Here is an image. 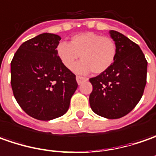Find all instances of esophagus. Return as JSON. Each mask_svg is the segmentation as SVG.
<instances>
[{"label":"esophagus","instance_id":"34e87169","mask_svg":"<svg viewBox=\"0 0 156 156\" xmlns=\"http://www.w3.org/2000/svg\"><path fill=\"white\" fill-rule=\"evenodd\" d=\"M76 79H77V82H78V84H80V83H82V82H83V81H86V80H87V78H83V77H79V76H78V77L76 78Z\"/></svg>","mask_w":156,"mask_h":156}]
</instances>
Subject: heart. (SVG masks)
Returning <instances> with one entry per match:
<instances>
[{"label": "heart", "mask_w": 156, "mask_h": 156, "mask_svg": "<svg viewBox=\"0 0 156 156\" xmlns=\"http://www.w3.org/2000/svg\"><path fill=\"white\" fill-rule=\"evenodd\" d=\"M56 53L61 64L72 69L80 57L73 71L78 74H87L92 71L100 74L113 65L116 58L117 48L114 41L92 32H85L73 36L70 43L61 42L56 47Z\"/></svg>", "instance_id": "1"}]
</instances>
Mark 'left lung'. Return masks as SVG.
<instances>
[{"instance_id": "8db88e82", "label": "left lung", "mask_w": 156, "mask_h": 156, "mask_svg": "<svg viewBox=\"0 0 156 156\" xmlns=\"http://www.w3.org/2000/svg\"><path fill=\"white\" fill-rule=\"evenodd\" d=\"M110 35L116 45V58L107 71L90 78L93 90L89 100L97 115L117 119L129 113L142 98L148 62L140 46L126 36L114 30Z\"/></svg>"}]
</instances>
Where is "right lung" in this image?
Returning a JSON list of instances; mask_svg holds the SVG:
<instances>
[{
	"label": "right lung",
	"instance_id": "right-lung-1",
	"mask_svg": "<svg viewBox=\"0 0 156 156\" xmlns=\"http://www.w3.org/2000/svg\"><path fill=\"white\" fill-rule=\"evenodd\" d=\"M60 40L54 34H41L20 46L11 62L15 99L27 115L41 121L66 114L78 88L76 76L57 56Z\"/></svg>",
	"mask_w": 156,
	"mask_h": 156
}]
</instances>
